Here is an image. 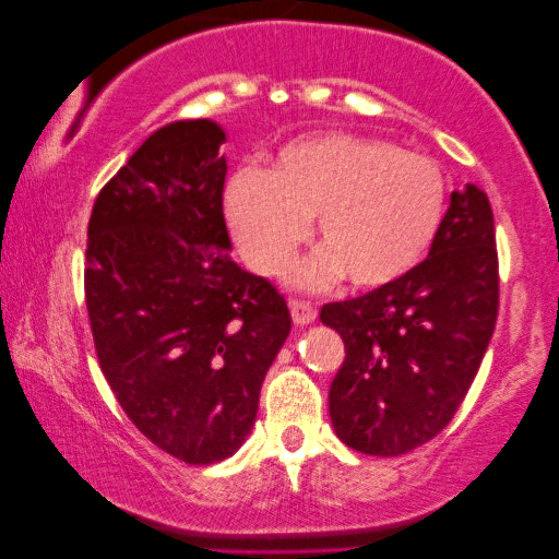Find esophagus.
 <instances>
[{
	"label": "esophagus",
	"mask_w": 559,
	"mask_h": 559,
	"mask_svg": "<svg viewBox=\"0 0 559 559\" xmlns=\"http://www.w3.org/2000/svg\"><path fill=\"white\" fill-rule=\"evenodd\" d=\"M289 312H293V320L297 325H308L318 318L316 305L305 302V300H289Z\"/></svg>",
	"instance_id": "esophagus-1"
}]
</instances>
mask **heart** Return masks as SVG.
Returning a JSON list of instances; mask_svg holds the SVG:
<instances>
[{"label": "heart", "mask_w": 559, "mask_h": 559, "mask_svg": "<svg viewBox=\"0 0 559 559\" xmlns=\"http://www.w3.org/2000/svg\"><path fill=\"white\" fill-rule=\"evenodd\" d=\"M442 211L445 180L432 159L343 132L289 142L272 170L241 167L226 190L228 224L262 274L287 270L318 216L325 247L293 274L308 289L343 274L361 289L394 285L427 254Z\"/></svg>", "instance_id": "b5f03b06"}]
</instances>
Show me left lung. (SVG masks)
<instances>
[{
    "label": "left lung",
    "mask_w": 559,
    "mask_h": 559,
    "mask_svg": "<svg viewBox=\"0 0 559 559\" xmlns=\"http://www.w3.org/2000/svg\"><path fill=\"white\" fill-rule=\"evenodd\" d=\"M499 316V254L486 193L450 195L430 254L400 282L328 302L320 320L343 338L331 419L366 455L430 442L461 407Z\"/></svg>",
    "instance_id": "8db88e82"
}]
</instances>
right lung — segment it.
Returning <instances> with one entry per match:
<instances>
[{
	"label": "right lung",
	"instance_id": "obj_1",
	"mask_svg": "<svg viewBox=\"0 0 559 559\" xmlns=\"http://www.w3.org/2000/svg\"><path fill=\"white\" fill-rule=\"evenodd\" d=\"M216 121L150 134L96 195L86 308L114 396L152 445L190 465L234 455L293 318L231 262Z\"/></svg>",
	"mask_w": 559,
	"mask_h": 559
}]
</instances>
